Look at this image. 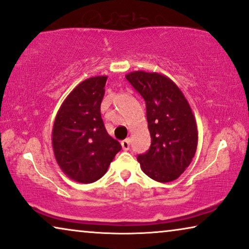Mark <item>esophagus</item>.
<instances>
[{
    "mask_svg": "<svg viewBox=\"0 0 249 249\" xmlns=\"http://www.w3.org/2000/svg\"><path fill=\"white\" fill-rule=\"evenodd\" d=\"M121 146H122V148H124V151H128L129 147H130V139L127 138V139H124V141H122Z\"/></svg>",
    "mask_w": 249,
    "mask_h": 249,
    "instance_id": "1",
    "label": "esophagus"
}]
</instances>
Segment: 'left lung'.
<instances>
[{"label": "left lung", "mask_w": 249, "mask_h": 249, "mask_svg": "<svg viewBox=\"0 0 249 249\" xmlns=\"http://www.w3.org/2000/svg\"><path fill=\"white\" fill-rule=\"evenodd\" d=\"M146 103L151 147L137 156L145 175L159 182L178 179L195 156L198 131L185 95L164 74L132 71L125 74Z\"/></svg>", "instance_id": "left-lung-1"}]
</instances>
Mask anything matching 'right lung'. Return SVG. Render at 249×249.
Instances as JSON below:
<instances>
[{"mask_svg": "<svg viewBox=\"0 0 249 249\" xmlns=\"http://www.w3.org/2000/svg\"><path fill=\"white\" fill-rule=\"evenodd\" d=\"M107 79L96 76L81 81L63 101L53 124L52 146L57 164L80 183L101 179L121 149L101 118Z\"/></svg>", "mask_w": 249, "mask_h": 249, "instance_id": "add662e5", "label": "right lung"}]
</instances>
